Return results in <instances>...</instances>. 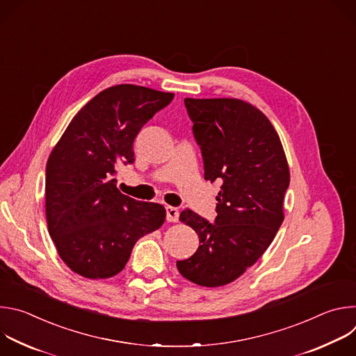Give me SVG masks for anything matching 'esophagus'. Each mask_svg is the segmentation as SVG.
Listing matches in <instances>:
<instances>
[{
    "label": "esophagus",
    "instance_id": "1",
    "mask_svg": "<svg viewBox=\"0 0 356 356\" xmlns=\"http://www.w3.org/2000/svg\"><path fill=\"white\" fill-rule=\"evenodd\" d=\"M166 220L169 222H177L179 221V210L176 207H166Z\"/></svg>",
    "mask_w": 356,
    "mask_h": 356
}]
</instances>
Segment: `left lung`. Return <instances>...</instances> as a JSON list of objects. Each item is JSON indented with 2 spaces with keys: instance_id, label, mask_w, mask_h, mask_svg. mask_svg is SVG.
Returning <instances> with one entry per match:
<instances>
[{
  "instance_id": "8db88e82",
  "label": "left lung",
  "mask_w": 356,
  "mask_h": 356,
  "mask_svg": "<svg viewBox=\"0 0 356 356\" xmlns=\"http://www.w3.org/2000/svg\"><path fill=\"white\" fill-rule=\"evenodd\" d=\"M201 147L206 180H222L217 218L191 210L180 221L198 235L200 246L177 269L204 287L225 286L255 265L272 243L284 213L290 170L280 138L268 117L238 98H184Z\"/></svg>"
}]
</instances>
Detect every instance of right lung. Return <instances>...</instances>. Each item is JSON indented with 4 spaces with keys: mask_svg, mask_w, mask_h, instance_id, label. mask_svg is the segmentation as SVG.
Masks as SVG:
<instances>
[{
    "mask_svg": "<svg viewBox=\"0 0 356 356\" xmlns=\"http://www.w3.org/2000/svg\"><path fill=\"white\" fill-rule=\"evenodd\" d=\"M135 84L98 92L73 117L46 163L47 231L60 259L87 279H108L127 265L134 245L161 228L166 210L122 194L120 163L134 162L140 128L173 99Z\"/></svg>",
    "mask_w": 356,
    "mask_h": 356,
    "instance_id": "add662e5",
    "label": "right lung"
}]
</instances>
